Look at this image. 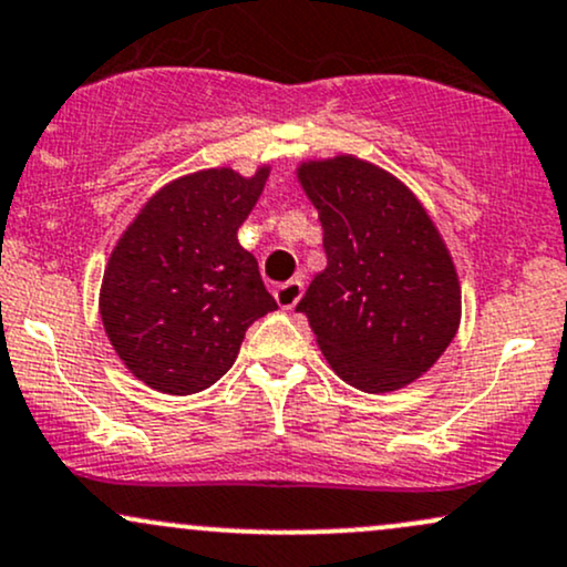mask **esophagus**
Returning <instances> with one entry per match:
<instances>
[{
  "label": "esophagus",
  "mask_w": 567,
  "mask_h": 567,
  "mask_svg": "<svg viewBox=\"0 0 567 567\" xmlns=\"http://www.w3.org/2000/svg\"><path fill=\"white\" fill-rule=\"evenodd\" d=\"M302 291H305V284L299 281V278H291V281H286L276 289V302L281 305L284 310H291L299 299H302Z\"/></svg>",
  "instance_id": "obj_1"
}]
</instances>
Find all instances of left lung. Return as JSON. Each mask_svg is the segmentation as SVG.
<instances>
[{"label": "left lung", "mask_w": 567, "mask_h": 567, "mask_svg": "<svg viewBox=\"0 0 567 567\" xmlns=\"http://www.w3.org/2000/svg\"><path fill=\"white\" fill-rule=\"evenodd\" d=\"M297 177L326 251V270L297 310L344 382L363 392L405 388L443 355L462 318L441 233L401 179L355 156L308 162Z\"/></svg>", "instance_id": "left-lung-1"}]
</instances>
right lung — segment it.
Masks as SVG:
<instances>
[{"mask_svg": "<svg viewBox=\"0 0 567 567\" xmlns=\"http://www.w3.org/2000/svg\"><path fill=\"white\" fill-rule=\"evenodd\" d=\"M255 177L204 169L164 185L118 238L100 289V318L126 369L158 392L190 395L236 361L257 318L278 310L238 228Z\"/></svg>", "mask_w": 567, "mask_h": 567, "instance_id": "obj_1", "label": "right lung"}]
</instances>
